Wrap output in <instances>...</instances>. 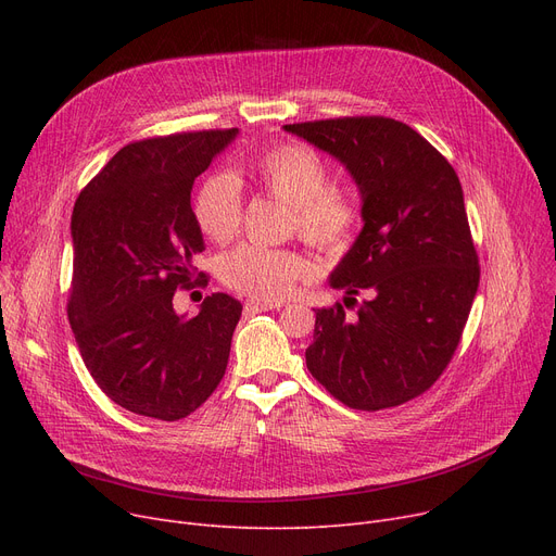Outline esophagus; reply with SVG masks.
Masks as SVG:
<instances>
[{"label":"esophagus","instance_id":"obj_1","mask_svg":"<svg viewBox=\"0 0 556 556\" xmlns=\"http://www.w3.org/2000/svg\"><path fill=\"white\" fill-rule=\"evenodd\" d=\"M283 302H258V300H248L245 311L248 313H261V311H279Z\"/></svg>","mask_w":556,"mask_h":556}]
</instances>
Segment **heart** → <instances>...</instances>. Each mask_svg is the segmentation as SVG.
I'll list each match as a JSON object with an SVG mask.
<instances>
[{
	"label": "heart",
	"mask_w": 556,
	"mask_h": 556,
	"mask_svg": "<svg viewBox=\"0 0 556 556\" xmlns=\"http://www.w3.org/2000/svg\"><path fill=\"white\" fill-rule=\"evenodd\" d=\"M263 195L290 207L288 229L323 252H342L356 239L361 202L352 189L329 182L327 162L298 141L275 143L256 153L241 170ZM193 218L214 243H229L243 220L239 182L212 173L193 193ZM220 281L258 302H281L313 275L311 261L290 248L239 245L220 258Z\"/></svg>",
	"instance_id": "obj_1"
}]
</instances>
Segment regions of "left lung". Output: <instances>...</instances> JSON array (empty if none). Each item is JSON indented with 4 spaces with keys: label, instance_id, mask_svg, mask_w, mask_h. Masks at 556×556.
<instances>
[{
    "label": "left lung",
    "instance_id": "8db88e82",
    "mask_svg": "<svg viewBox=\"0 0 556 556\" xmlns=\"http://www.w3.org/2000/svg\"><path fill=\"white\" fill-rule=\"evenodd\" d=\"M338 157L363 193L365 227L331 275L344 304L315 311L306 367L354 410L424 394L448 367L480 283V263L448 160L390 116L288 124ZM365 289L368 300L355 295ZM357 306L346 316L343 306Z\"/></svg>",
    "mask_w": 556,
    "mask_h": 556
}]
</instances>
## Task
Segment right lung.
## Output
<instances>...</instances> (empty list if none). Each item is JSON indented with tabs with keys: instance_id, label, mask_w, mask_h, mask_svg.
<instances>
[{
	"instance_id": "add662e5",
	"label": "right lung",
	"mask_w": 556,
	"mask_h": 556,
	"mask_svg": "<svg viewBox=\"0 0 556 556\" xmlns=\"http://www.w3.org/2000/svg\"><path fill=\"white\" fill-rule=\"evenodd\" d=\"M237 132L132 141L74 204L70 325L97 386L135 415L185 419L225 376L241 302L212 293L185 319L173 311V295L207 283L193 266L204 245L191 189Z\"/></svg>"
}]
</instances>
